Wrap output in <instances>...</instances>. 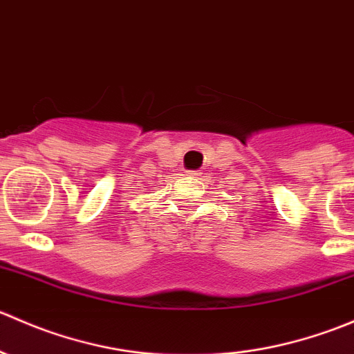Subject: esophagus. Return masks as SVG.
I'll list each match as a JSON object with an SVG mask.
<instances>
[{
    "label": "esophagus",
    "instance_id": "esophagus-1",
    "mask_svg": "<svg viewBox=\"0 0 354 354\" xmlns=\"http://www.w3.org/2000/svg\"><path fill=\"white\" fill-rule=\"evenodd\" d=\"M188 176H194V178H197V176H200V173L198 171H188Z\"/></svg>",
    "mask_w": 354,
    "mask_h": 354
}]
</instances>
